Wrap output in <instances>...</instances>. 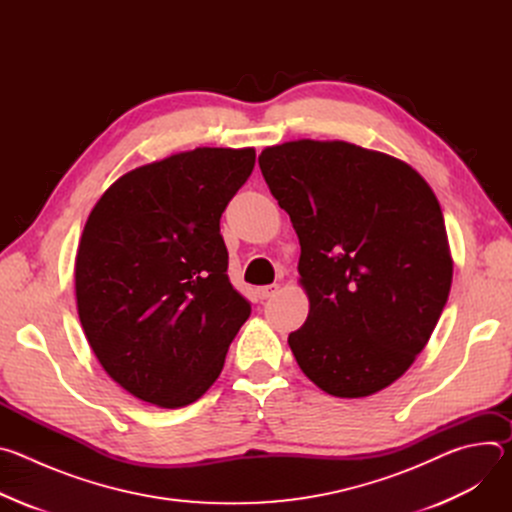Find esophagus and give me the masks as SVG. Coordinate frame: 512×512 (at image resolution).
<instances>
[{
    "label": "esophagus",
    "mask_w": 512,
    "mask_h": 512,
    "mask_svg": "<svg viewBox=\"0 0 512 512\" xmlns=\"http://www.w3.org/2000/svg\"><path fill=\"white\" fill-rule=\"evenodd\" d=\"M277 289H279V285H275V283L257 287V298H259L261 302H263V300H269V298H273V296L277 294Z\"/></svg>",
    "instance_id": "obj_1"
}]
</instances>
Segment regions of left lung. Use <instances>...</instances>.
I'll return each mask as SVG.
<instances>
[{
    "mask_svg": "<svg viewBox=\"0 0 512 512\" xmlns=\"http://www.w3.org/2000/svg\"><path fill=\"white\" fill-rule=\"evenodd\" d=\"M261 174L294 225L306 324L287 342L334 397L397 381L425 348L452 287L444 214L405 162L346 141L265 148Z\"/></svg>",
    "mask_w": 512,
    "mask_h": 512,
    "instance_id": "left-lung-1",
    "label": "left lung"
}]
</instances>
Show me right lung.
Wrapping results in <instances>:
<instances>
[{"label": "right lung", "mask_w": 512, "mask_h": 512, "mask_svg": "<svg viewBox=\"0 0 512 512\" xmlns=\"http://www.w3.org/2000/svg\"><path fill=\"white\" fill-rule=\"evenodd\" d=\"M253 166V148L176 154L121 176L89 216L79 318L107 375L145 403L200 399L251 316L227 275L221 216Z\"/></svg>", "instance_id": "right-lung-1"}]
</instances>
